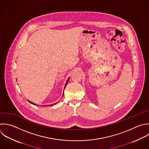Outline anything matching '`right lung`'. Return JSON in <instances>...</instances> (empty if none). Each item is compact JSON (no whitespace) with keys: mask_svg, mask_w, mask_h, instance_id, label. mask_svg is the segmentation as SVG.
Returning a JSON list of instances; mask_svg holds the SVG:
<instances>
[{"mask_svg":"<svg viewBox=\"0 0 149 149\" xmlns=\"http://www.w3.org/2000/svg\"><path fill=\"white\" fill-rule=\"evenodd\" d=\"M68 80H69V79H68V81H66V85H65V87H66V84H67V83H68ZM29 102H30V103H31V104H34V105H36V104H34V103H33V102H30V101H29ZM56 104V103H55V104ZM53 105H54V104H53ZM49 106H51V105H49Z\"/></svg>","mask_w":149,"mask_h":149,"instance_id":"right-lung-1","label":"right lung"}]
</instances>
